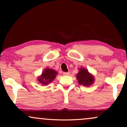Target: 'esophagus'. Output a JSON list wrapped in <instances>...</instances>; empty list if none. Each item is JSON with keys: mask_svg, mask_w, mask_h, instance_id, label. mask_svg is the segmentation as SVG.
<instances>
[{"mask_svg": "<svg viewBox=\"0 0 127 127\" xmlns=\"http://www.w3.org/2000/svg\"><path fill=\"white\" fill-rule=\"evenodd\" d=\"M64 75H70V72H64L63 73Z\"/></svg>", "mask_w": 127, "mask_h": 127, "instance_id": "34e87169", "label": "esophagus"}]
</instances>
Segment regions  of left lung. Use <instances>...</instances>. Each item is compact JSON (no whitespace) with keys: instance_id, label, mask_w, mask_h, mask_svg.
Listing matches in <instances>:
<instances>
[{"instance_id":"8db88e82","label":"left lung","mask_w":127,"mask_h":127,"mask_svg":"<svg viewBox=\"0 0 127 127\" xmlns=\"http://www.w3.org/2000/svg\"><path fill=\"white\" fill-rule=\"evenodd\" d=\"M78 83L85 87H89L94 83L95 78L92 74H90L87 69L80 68L79 72L76 75Z\"/></svg>"}]
</instances>
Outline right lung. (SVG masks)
Returning a JSON list of instances; mask_svg holds the SVG:
<instances>
[{
    "label": "right lung",
    "instance_id": "obj_1",
    "mask_svg": "<svg viewBox=\"0 0 127 127\" xmlns=\"http://www.w3.org/2000/svg\"><path fill=\"white\" fill-rule=\"evenodd\" d=\"M57 74V71L48 67L43 70L41 75L38 77V81L42 85H47L55 79Z\"/></svg>",
    "mask_w": 127,
    "mask_h": 127
}]
</instances>
